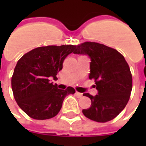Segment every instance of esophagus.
<instances>
[{
  "label": "esophagus",
  "instance_id": "34e87169",
  "mask_svg": "<svg viewBox=\"0 0 146 146\" xmlns=\"http://www.w3.org/2000/svg\"><path fill=\"white\" fill-rule=\"evenodd\" d=\"M76 95L77 96V97H78V98H81V97L83 96V94H82V93H80V92H76Z\"/></svg>",
  "mask_w": 146,
  "mask_h": 146
}]
</instances>
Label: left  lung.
I'll return each instance as SVG.
<instances>
[{"label":"left lung","mask_w":146,"mask_h":146,"mask_svg":"<svg viewBox=\"0 0 146 146\" xmlns=\"http://www.w3.org/2000/svg\"><path fill=\"white\" fill-rule=\"evenodd\" d=\"M73 53L91 58L89 79L95 80L98 92L95 96L84 94L92 100L90 108L82 110L84 115L96 122L112 120L125 108L131 96L132 75L128 64L116 49L96 42L76 45Z\"/></svg>","instance_id":"8db88e82"}]
</instances>
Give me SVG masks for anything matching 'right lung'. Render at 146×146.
Wrapping results in <instances>:
<instances>
[{
  "instance_id": "1",
  "label": "right lung",
  "mask_w": 146,
  "mask_h": 146,
  "mask_svg": "<svg viewBox=\"0 0 146 146\" xmlns=\"http://www.w3.org/2000/svg\"><path fill=\"white\" fill-rule=\"evenodd\" d=\"M76 50V45H49L27 52L18 61L11 77V88L22 110L35 119H51L60 111L65 97L74 94L68 87L58 89L50 83L56 79L65 58Z\"/></svg>"
}]
</instances>
